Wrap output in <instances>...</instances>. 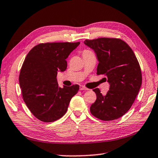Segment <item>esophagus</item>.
Returning <instances> with one entry per match:
<instances>
[{
	"instance_id": "1",
	"label": "esophagus",
	"mask_w": 158,
	"mask_h": 158,
	"mask_svg": "<svg viewBox=\"0 0 158 158\" xmlns=\"http://www.w3.org/2000/svg\"><path fill=\"white\" fill-rule=\"evenodd\" d=\"M79 89L80 90H89V89H87V88H85V86H84V85H80V86H79Z\"/></svg>"
}]
</instances>
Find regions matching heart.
Wrapping results in <instances>:
<instances>
[{"mask_svg": "<svg viewBox=\"0 0 158 158\" xmlns=\"http://www.w3.org/2000/svg\"><path fill=\"white\" fill-rule=\"evenodd\" d=\"M90 52V51H89V50H85V51H84V52Z\"/></svg>", "mask_w": 158, "mask_h": 158, "instance_id": "obj_1", "label": "heart"}]
</instances>
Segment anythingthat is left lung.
Instances as JSON below:
<instances>
[{
  "label": "left lung",
  "instance_id": "left-lung-1",
  "mask_svg": "<svg viewBox=\"0 0 158 158\" xmlns=\"http://www.w3.org/2000/svg\"><path fill=\"white\" fill-rule=\"evenodd\" d=\"M84 44L97 56V74L105 75L110 85L105 95L99 89H93L97 99L90 106V113L102 121L116 120L129 110L139 91V63L129 45L121 39L101 37L85 40Z\"/></svg>",
  "mask_w": 158,
  "mask_h": 158
}]
</instances>
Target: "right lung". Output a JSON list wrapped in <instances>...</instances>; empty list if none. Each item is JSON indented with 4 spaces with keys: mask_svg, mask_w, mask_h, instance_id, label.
<instances>
[{
    "mask_svg": "<svg viewBox=\"0 0 158 158\" xmlns=\"http://www.w3.org/2000/svg\"><path fill=\"white\" fill-rule=\"evenodd\" d=\"M80 42H47L35 46L26 56L19 74L22 97L40 121L53 122L68 110L79 85L58 86V72L67 69L66 58Z\"/></svg>",
    "mask_w": 158,
    "mask_h": 158,
    "instance_id": "right-lung-1",
    "label": "right lung"
}]
</instances>
